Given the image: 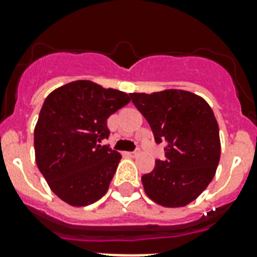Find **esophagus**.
Listing matches in <instances>:
<instances>
[{"label":"esophagus","mask_w":257,"mask_h":257,"mask_svg":"<svg viewBox=\"0 0 257 257\" xmlns=\"http://www.w3.org/2000/svg\"><path fill=\"white\" fill-rule=\"evenodd\" d=\"M137 155H139V152H128V153H126V156H129V157H136Z\"/></svg>","instance_id":"esophagus-1"}]
</instances>
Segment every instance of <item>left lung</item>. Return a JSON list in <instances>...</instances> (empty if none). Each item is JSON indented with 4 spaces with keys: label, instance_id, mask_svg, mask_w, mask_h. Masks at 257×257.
<instances>
[{
    "label": "left lung",
    "instance_id": "left-lung-1",
    "mask_svg": "<svg viewBox=\"0 0 257 257\" xmlns=\"http://www.w3.org/2000/svg\"><path fill=\"white\" fill-rule=\"evenodd\" d=\"M131 100L151 125L165 160L141 177L149 199L163 207H185L211 183L220 160L219 125L203 97L181 89L131 93Z\"/></svg>",
    "mask_w": 257,
    "mask_h": 257
}]
</instances>
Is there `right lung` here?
I'll use <instances>...</instances> for the list:
<instances>
[{
	"label": "right lung",
	"instance_id": "obj_1",
	"mask_svg": "<svg viewBox=\"0 0 257 257\" xmlns=\"http://www.w3.org/2000/svg\"><path fill=\"white\" fill-rule=\"evenodd\" d=\"M126 93L78 80L46 97L34 128L36 163L56 195L85 207L106 193L121 155L101 143L106 120L128 104Z\"/></svg>",
	"mask_w": 257,
	"mask_h": 257
}]
</instances>
